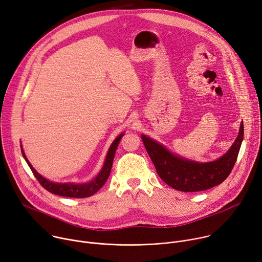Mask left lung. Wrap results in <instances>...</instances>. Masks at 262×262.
<instances>
[{
	"instance_id": "obj_1",
	"label": "left lung",
	"mask_w": 262,
	"mask_h": 262,
	"mask_svg": "<svg viewBox=\"0 0 262 262\" xmlns=\"http://www.w3.org/2000/svg\"><path fill=\"white\" fill-rule=\"evenodd\" d=\"M142 141L159 176L180 192L205 191L222 183L232 171L244 139L242 121L238 136L229 150L213 162L198 163L170 152L162 144L142 135Z\"/></svg>"
}]
</instances>
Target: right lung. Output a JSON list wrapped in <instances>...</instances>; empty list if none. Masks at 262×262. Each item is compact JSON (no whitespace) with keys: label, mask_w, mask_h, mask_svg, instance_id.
Returning <instances> with one entry per match:
<instances>
[{"label":"right lung","mask_w":262,"mask_h":262,"mask_svg":"<svg viewBox=\"0 0 262 262\" xmlns=\"http://www.w3.org/2000/svg\"><path fill=\"white\" fill-rule=\"evenodd\" d=\"M122 136H123V134L119 135L116 138V140L113 143H112V145L110 146L108 151L106 154L105 161H104V164H103V167H102L101 171L98 173V175L93 180H91L87 183H73V182L58 183V182L50 181L47 178L42 177L38 172H37L33 168V166L30 164V162L26 158V155H25V151H24L23 148H21V154H23V157L25 158L26 162L28 163L31 171L33 172L34 176L36 177V179L39 181V183L43 186V188L47 191H49L52 194L63 196V197L87 198V197H90V196L94 195L99 189H101V186L107 180V178L110 176V173H111L112 165H113V160H114L116 149L118 147L119 141L121 140Z\"/></svg>","instance_id":"right-lung-1"}]
</instances>
